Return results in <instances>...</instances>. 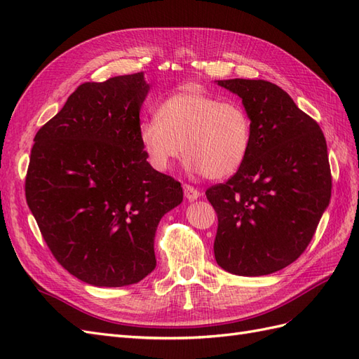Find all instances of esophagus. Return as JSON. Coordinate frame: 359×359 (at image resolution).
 <instances>
[{
	"mask_svg": "<svg viewBox=\"0 0 359 359\" xmlns=\"http://www.w3.org/2000/svg\"><path fill=\"white\" fill-rule=\"evenodd\" d=\"M183 192H185V197L188 200H196V198L200 197V191L197 188H194V187L187 185V183H185V185H183Z\"/></svg>",
	"mask_w": 359,
	"mask_h": 359,
	"instance_id": "34e87169",
	"label": "esophagus"
}]
</instances>
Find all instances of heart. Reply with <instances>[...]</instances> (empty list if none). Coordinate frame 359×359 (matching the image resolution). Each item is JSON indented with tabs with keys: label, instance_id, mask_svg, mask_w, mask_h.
I'll use <instances>...</instances> for the list:
<instances>
[{
	"label": "heart",
	"instance_id": "heart-1",
	"mask_svg": "<svg viewBox=\"0 0 359 359\" xmlns=\"http://www.w3.org/2000/svg\"><path fill=\"white\" fill-rule=\"evenodd\" d=\"M137 140L154 170L167 171L183 153L189 171L219 180L233 176L249 156L252 119L236 101L182 90L165 98L156 116L142 119Z\"/></svg>",
	"mask_w": 359,
	"mask_h": 359
}]
</instances>
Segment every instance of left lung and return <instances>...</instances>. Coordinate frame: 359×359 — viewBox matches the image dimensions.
Segmentation results:
<instances>
[{"instance_id":"obj_1","label":"left lung","mask_w":359,"mask_h":359,"mask_svg":"<svg viewBox=\"0 0 359 359\" xmlns=\"http://www.w3.org/2000/svg\"><path fill=\"white\" fill-rule=\"evenodd\" d=\"M243 100L252 147L243 167L206 189L218 217L214 253L238 276L279 271L306 250L332 191L325 135L278 85L218 80Z\"/></svg>"}]
</instances>
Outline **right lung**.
<instances>
[{
  "label": "right lung",
  "mask_w": 359,
  "mask_h": 359,
  "mask_svg": "<svg viewBox=\"0 0 359 359\" xmlns=\"http://www.w3.org/2000/svg\"><path fill=\"white\" fill-rule=\"evenodd\" d=\"M144 72L80 85L34 136L25 198L56 261L95 287H126L156 267L154 233L180 205L137 140Z\"/></svg>",
  "instance_id": "obj_1"
}]
</instances>
